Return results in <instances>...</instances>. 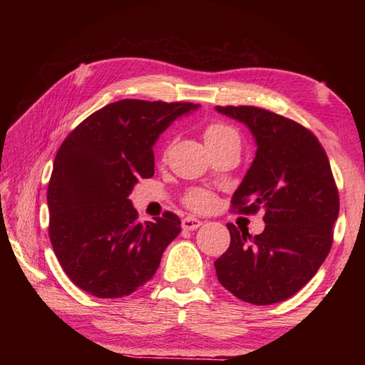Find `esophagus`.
I'll return each mask as SVG.
<instances>
[{
    "mask_svg": "<svg viewBox=\"0 0 365 365\" xmlns=\"http://www.w3.org/2000/svg\"><path fill=\"white\" fill-rule=\"evenodd\" d=\"M201 224H202V222L200 219L191 217V215H188V217H185L182 220V227L185 228V230H196V228L200 227Z\"/></svg>",
    "mask_w": 365,
    "mask_h": 365,
    "instance_id": "34e87169",
    "label": "esophagus"
}]
</instances>
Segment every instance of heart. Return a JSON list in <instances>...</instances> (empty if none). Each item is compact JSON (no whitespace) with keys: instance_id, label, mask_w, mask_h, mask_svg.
Segmentation results:
<instances>
[{"instance_id":"heart-1","label":"heart","mask_w":365,"mask_h":365,"mask_svg":"<svg viewBox=\"0 0 365 365\" xmlns=\"http://www.w3.org/2000/svg\"><path fill=\"white\" fill-rule=\"evenodd\" d=\"M240 140L238 133L232 127L220 122H212L205 128V140L207 146H217L228 140ZM183 202L193 211H206L214 205V195L205 188H191L183 196Z\"/></svg>"}]
</instances>
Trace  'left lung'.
I'll return each mask as SVG.
<instances>
[{"mask_svg":"<svg viewBox=\"0 0 365 365\" xmlns=\"http://www.w3.org/2000/svg\"><path fill=\"white\" fill-rule=\"evenodd\" d=\"M246 123L256 158L232 197V211H264L265 228L251 237L230 230V246L214 262L220 285L257 306L292 298L316 275L333 243L339 196L324 146L296 120L256 106H217Z\"/></svg>","mask_w":365,"mask_h":365,"instance_id":"obj_1","label":"left lung"}]
</instances>
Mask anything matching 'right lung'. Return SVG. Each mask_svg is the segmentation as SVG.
Returning a JSON list of instances; mask_svg holds the SVG:
<instances>
[{"mask_svg": "<svg viewBox=\"0 0 365 365\" xmlns=\"http://www.w3.org/2000/svg\"><path fill=\"white\" fill-rule=\"evenodd\" d=\"M193 103L120 100L80 122L59 146L48 183V233L67 277L98 298H122L153 279L180 233L165 211L140 224L128 200L154 175L153 145Z\"/></svg>", "mask_w": 365, "mask_h": 365, "instance_id": "obj_1", "label": "right lung"}]
</instances>
